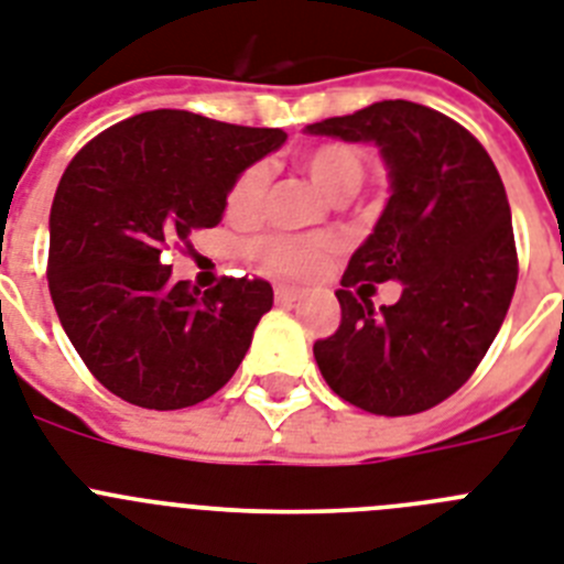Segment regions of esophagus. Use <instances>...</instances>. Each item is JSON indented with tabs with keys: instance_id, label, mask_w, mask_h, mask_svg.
<instances>
[{
	"instance_id": "1",
	"label": "esophagus",
	"mask_w": 564,
	"mask_h": 564,
	"mask_svg": "<svg viewBox=\"0 0 564 564\" xmlns=\"http://www.w3.org/2000/svg\"><path fill=\"white\" fill-rule=\"evenodd\" d=\"M302 288L296 285H276L273 296H276V305H293L296 300H302Z\"/></svg>"
}]
</instances>
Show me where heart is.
<instances>
[{
  "label": "heart",
  "mask_w": 564,
  "mask_h": 564,
  "mask_svg": "<svg viewBox=\"0 0 564 564\" xmlns=\"http://www.w3.org/2000/svg\"><path fill=\"white\" fill-rule=\"evenodd\" d=\"M300 167L305 176L319 187L328 199H345V196L356 194L365 180V156L359 148L345 142H325L316 144L311 151L300 156ZM271 182V171L264 162L245 167L236 182L230 185L228 194V214L236 219H250L262 208L264 191ZM334 242L325 236H314V239H296V236H264L253 245V257L285 276H307L314 273L325 257L330 253Z\"/></svg>",
  "instance_id": "1"
}]
</instances>
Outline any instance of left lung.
I'll return each instance as SVG.
<instances>
[{"instance_id": "left-lung-1", "label": "left lung", "mask_w": 564, "mask_h": 564, "mask_svg": "<svg viewBox=\"0 0 564 564\" xmlns=\"http://www.w3.org/2000/svg\"><path fill=\"white\" fill-rule=\"evenodd\" d=\"M311 137L370 142L391 196L348 262L339 330L314 345L330 391L377 416L440 405L497 339L517 288L511 205L497 165L440 110L384 99L307 124ZM373 281H402L379 312Z\"/></svg>"}]
</instances>
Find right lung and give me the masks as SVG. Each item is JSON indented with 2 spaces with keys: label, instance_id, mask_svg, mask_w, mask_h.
Here are the masks:
<instances>
[{
  "label": "right lung",
  "instance_id": "right-lung-1",
  "mask_svg": "<svg viewBox=\"0 0 564 564\" xmlns=\"http://www.w3.org/2000/svg\"><path fill=\"white\" fill-rule=\"evenodd\" d=\"M285 139L279 128L148 110L90 139L62 173L47 288L67 339L110 393L180 411L234 377L273 288L173 282L162 250L219 225L236 176Z\"/></svg>",
  "mask_w": 564,
  "mask_h": 564
}]
</instances>
